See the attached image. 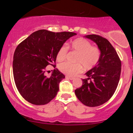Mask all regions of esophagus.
<instances>
[{
  "label": "esophagus",
  "instance_id": "esophagus-1",
  "mask_svg": "<svg viewBox=\"0 0 133 133\" xmlns=\"http://www.w3.org/2000/svg\"><path fill=\"white\" fill-rule=\"evenodd\" d=\"M65 77H66V78L69 79H70V80H73V79H74V77H71V76H65Z\"/></svg>",
  "mask_w": 133,
  "mask_h": 133
}]
</instances>
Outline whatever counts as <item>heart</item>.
I'll use <instances>...</instances> for the list:
<instances>
[{
  "instance_id": "heart-1",
  "label": "heart",
  "mask_w": 133,
  "mask_h": 133,
  "mask_svg": "<svg viewBox=\"0 0 133 133\" xmlns=\"http://www.w3.org/2000/svg\"><path fill=\"white\" fill-rule=\"evenodd\" d=\"M70 48L77 52L75 58L76 63L62 62L59 65V69L66 75L74 76L83 71H89L98 64L101 57V51L96 46L91 45L87 39L79 37L74 39L69 45ZM68 48L65 45H62L58 50L56 59L58 61H62L66 57Z\"/></svg>"
}]
</instances>
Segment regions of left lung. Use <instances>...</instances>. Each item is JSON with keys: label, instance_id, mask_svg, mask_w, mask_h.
I'll use <instances>...</instances> for the list:
<instances>
[{"label": "left lung", "instance_id": "8db88e82", "mask_svg": "<svg viewBox=\"0 0 133 133\" xmlns=\"http://www.w3.org/2000/svg\"><path fill=\"white\" fill-rule=\"evenodd\" d=\"M94 41L101 51L98 64L86 73L82 85L75 90L78 99L89 107L103 104L110 99L119 81L121 62L110 42L98 35L85 36Z\"/></svg>", "mask_w": 133, "mask_h": 133}]
</instances>
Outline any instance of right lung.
<instances>
[{
	"label": "right lung",
	"mask_w": 133,
	"mask_h": 133,
	"mask_svg": "<svg viewBox=\"0 0 133 133\" xmlns=\"http://www.w3.org/2000/svg\"><path fill=\"white\" fill-rule=\"evenodd\" d=\"M75 35L71 32L39 30L17 45L14 54V78L19 93L29 103L46 104L57 95L59 82L65 76L55 69L47 77L46 67H56L58 50Z\"/></svg>",
	"instance_id": "obj_1"
}]
</instances>
